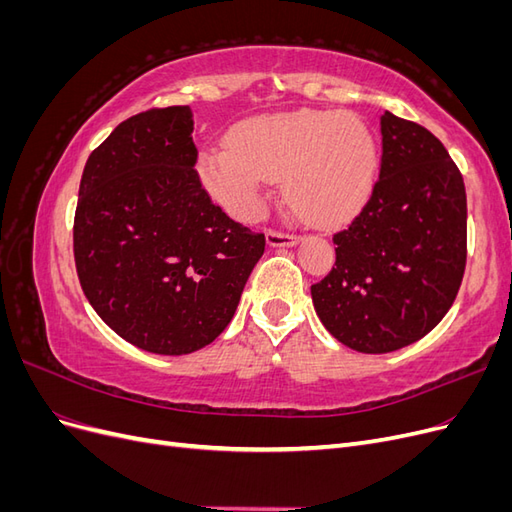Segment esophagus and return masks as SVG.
Returning <instances> with one entry per match:
<instances>
[{
    "label": "esophagus",
    "mask_w": 512,
    "mask_h": 512,
    "mask_svg": "<svg viewBox=\"0 0 512 512\" xmlns=\"http://www.w3.org/2000/svg\"><path fill=\"white\" fill-rule=\"evenodd\" d=\"M299 237L297 235H288V232H280V230H267V243L271 247H290L297 245Z\"/></svg>",
    "instance_id": "34e87169"
}]
</instances>
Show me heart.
I'll use <instances>...</instances> for the list:
<instances>
[{
	"label": "heart",
	"instance_id": "heart-1",
	"mask_svg": "<svg viewBox=\"0 0 512 512\" xmlns=\"http://www.w3.org/2000/svg\"><path fill=\"white\" fill-rule=\"evenodd\" d=\"M378 168L376 141L352 113L299 111L243 119L226 147L198 156V179L239 220H254L273 179L284 177L288 203L318 224H339L359 211Z\"/></svg>",
	"mask_w": 512,
	"mask_h": 512
}]
</instances>
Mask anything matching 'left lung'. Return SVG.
<instances>
[{
  "label": "left lung",
  "mask_w": 512,
  "mask_h": 512,
  "mask_svg": "<svg viewBox=\"0 0 512 512\" xmlns=\"http://www.w3.org/2000/svg\"><path fill=\"white\" fill-rule=\"evenodd\" d=\"M380 179L333 235L335 267L312 286L320 322L344 346L384 354L425 337L451 309L466 271V185L427 128L380 117Z\"/></svg>",
  "instance_id": "left-lung-1"
}]
</instances>
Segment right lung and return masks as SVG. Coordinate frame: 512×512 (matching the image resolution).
I'll list each match as a JSON object with an SVG mask.
<instances>
[{"label": "right lung", "mask_w": 512, "mask_h": 512, "mask_svg": "<svg viewBox=\"0 0 512 512\" xmlns=\"http://www.w3.org/2000/svg\"><path fill=\"white\" fill-rule=\"evenodd\" d=\"M190 106L151 108L85 164L74 262L96 314L153 354H190L235 316L265 235L211 203L194 170Z\"/></svg>", "instance_id": "add662e5"}]
</instances>
